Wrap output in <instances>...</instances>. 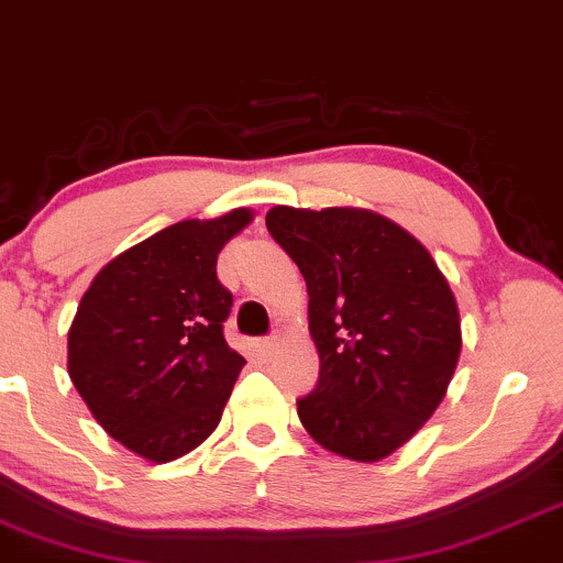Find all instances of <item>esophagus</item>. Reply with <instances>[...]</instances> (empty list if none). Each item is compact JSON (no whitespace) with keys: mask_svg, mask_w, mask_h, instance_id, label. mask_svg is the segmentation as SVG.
<instances>
[{"mask_svg":"<svg viewBox=\"0 0 563 563\" xmlns=\"http://www.w3.org/2000/svg\"><path fill=\"white\" fill-rule=\"evenodd\" d=\"M277 346H280V339H277V335H267V339L260 341V349L264 354H273Z\"/></svg>","mask_w":563,"mask_h":563,"instance_id":"1","label":"esophagus"}]
</instances>
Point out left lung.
Here are the masks:
<instances>
[{
  "label": "left lung",
  "instance_id": "left-lung-1",
  "mask_svg": "<svg viewBox=\"0 0 563 563\" xmlns=\"http://www.w3.org/2000/svg\"><path fill=\"white\" fill-rule=\"evenodd\" d=\"M267 230L301 269L320 354L296 399L320 448L360 463L391 455L434 416L461 357V314L426 245L367 209L275 206Z\"/></svg>",
  "mask_w": 563,
  "mask_h": 563
}]
</instances>
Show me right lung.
Returning <instances> with one entry per match:
<instances>
[{
    "mask_svg": "<svg viewBox=\"0 0 563 563\" xmlns=\"http://www.w3.org/2000/svg\"><path fill=\"white\" fill-rule=\"evenodd\" d=\"M254 211L185 219L95 275L68 331V376L95 421L134 455L169 463L222 421L245 360L222 322L217 256Z\"/></svg>",
    "mask_w": 563,
    "mask_h": 563,
    "instance_id": "obj_1",
    "label": "right lung"
}]
</instances>
